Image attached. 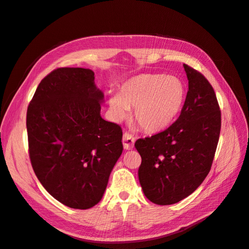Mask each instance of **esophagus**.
<instances>
[{
    "mask_svg": "<svg viewBox=\"0 0 249 249\" xmlns=\"http://www.w3.org/2000/svg\"><path fill=\"white\" fill-rule=\"evenodd\" d=\"M123 144L124 149H133L134 144H135V138L132 136L131 134L129 133H124V137H123Z\"/></svg>",
    "mask_w": 249,
    "mask_h": 249,
    "instance_id": "esophagus-1",
    "label": "esophagus"
}]
</instances>
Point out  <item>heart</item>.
<instances>
[{
  "label": "heart",
  "instance_id": "b5f03b06",
  "mask_svg": "<svg viewBox=\"0 0 249 249\" xmlns=\"http://www.w3.org/2000/svg\"><path fill=\"white\" fill-rule=\"evenodd\" d=\"M187 97L186 85L177 76L140 74L124 82L108 106L112 118L119 122L134 107V118L147 133L164 131L182 112Z\"/></svg>",
  "mask_w": 249,
  "mask_h": 249
}]
</instances>
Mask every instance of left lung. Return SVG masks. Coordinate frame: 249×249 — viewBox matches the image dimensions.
<instances>
[{
    "label": "left lung",
    "instance_id": "8db88e82",
    "mask_svg": "<svg viewBox=\"0 0 249 249\" xmlns=\"http://www.w3.org/2000/svg\"><path fill=\"white\" fill-rule=\"evenodd\" d=\"M188 92L176 123L152 137L138 139V178L143 193L156 205H173L189 196L212 166L221 127L213 87L200 72L184 64Z\"/></svg>",
    "mask_w": 249,
    "mask_h": 249
}]
</instances>
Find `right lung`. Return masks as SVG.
Segmentation results:
<instances>
[{
  "label": "right lung",
  "instance_id": "1",
  "mask_svg": "<svg viewBox=\"0 0 249 249\" xmlns=\"http://www.w3.org/2000/svg\"><path fill=\"white\" fill-rule=\"evenodd\" d=\"M104 93L88 69H58L27 111L30 160L53 197L72 209L99 203L123 153V131L101 116Z\"/></svg>",
  "mask_w": 249,
  "mask_h": 249
}]
</instances>
